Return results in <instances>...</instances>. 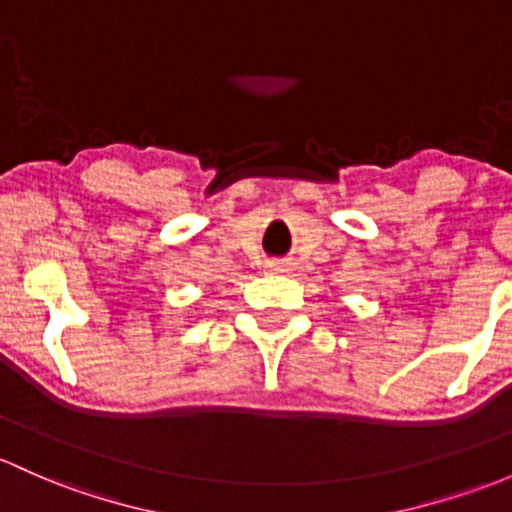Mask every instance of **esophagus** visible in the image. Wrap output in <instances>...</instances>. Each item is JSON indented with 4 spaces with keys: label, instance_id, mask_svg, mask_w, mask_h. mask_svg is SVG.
Returning <instances> with one entry per match:
<instances>
[{
    "label": "esophagus",
    "instance_id": "esophagus-1",
    "mask_svg": "<svg viewBox=\"0 0 512 512\" xmlns=\"http://www.w3.org/2000/svg\"><path fill=\"white\" fill-rule=\"evenodd\" d=\"M266 268L271 273H288L290 271V261H268Z\"/></svg>",
    "mask_w": 512,
    "mask_h": 512
}]
</instances>
